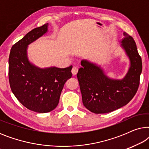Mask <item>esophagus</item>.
Returning a JSON list of instances; mask_svg holds the SVG:
<instances>
[{"instance_id":"esophagus-1","label":"esophagus","mask_w":149,"mask_h":149,"mask_svg":"<svg viewBox=\"0 0 149 149\" xmlns=\"http://www.w3.org/2000/svg\"><path fill=\"white\" fill-rule=\"evenodd\" d=\"M71 72H72L73 75H76L77 74V72H78V68H77V67H73Z\"/></svg>"}]
</instances>
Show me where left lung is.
I'll return each mask as SVG.
<instances>
[{
	"mask_svg": "<svg viewBox=\"0 0 149 149\" xmlns=\"http://www.w3.org/2000/svg\"><path fill=\"white\" fill-rule=\"evenodd\" d=\"M122 49L130 60V66L121 79L110 78L101 66L87 60L81 62L77 73L83 104L95 114L108 113L127 104L135 95L142 72V59L133 38L123 32Z\"/></svg>",
	"mask_w": 149,
	"mask_h": 149,
	"instance_id": "8db88e82",
	"label": "left lung"
}]
</instances>
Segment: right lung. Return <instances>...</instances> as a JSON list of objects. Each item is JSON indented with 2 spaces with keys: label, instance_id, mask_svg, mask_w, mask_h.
Masks as SVG:
<instances>
[{
  "label": "right lung",
  "instance_id": "right-lung-1",
  "mask_svg": "<svg viewBox=\"0 0 149 149\" xmlns=\"http://www.w3.org/2000/svg\"><path fill=\"white\" fill-rule=\"evenodd\" d=\"M48 24L34 28L11 47L9 79L11 91L28 109L45 113L56 108L66 81L72 77V66L65 68H40L30 62L28 47L48 32Z\"/></svg>",
  "mask_w": 149,
  "mask_h": 149
}]
</instances>
